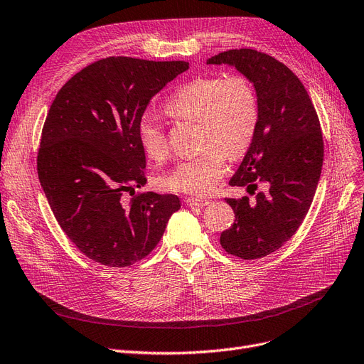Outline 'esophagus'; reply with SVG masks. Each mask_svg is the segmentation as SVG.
<instances>
[{
  "label": "esophagus",
  "mask_w": 364,
  "mask_h": 364,
  "mask_svg": "<svg viewBox=\"0 0 364 364\" xmlns=\"http://www.w3.org/2000/svg\"><path fill=\"white\" fill-rule=\"evenodd\" d=\"M185 203L188 206H191V208H203V206H208L209 205V200H206V198H198V197H188V198H185Z\"/></svg>",
  "instance_id": "1"
}]
</instances>
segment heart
<instances>
[{"instance_id": "obj_1", "label": "heart", "mask_w": 364, "mask_h": 364, "mask_svg": "<svg viewBox=\"0 0 364 364\" xmlns=\"http://www.w3.org/2000/svg\"><path fill=\"white\" fill-rule=\"evenodd\" d=\"M171 118L200 122L205 152L183 159L161 178L167 191L206 196L223 178L225 159L239 158L255 137L259 107L252 83L243 76H208L182 85L164 106ZM141 149L152 159L167 154V137L152 116L137 127Z\"/></svg>"}]
</instances>
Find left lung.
Segmentation results:
<instances>
[{"label":"left lung","mask_w":364,"mask_h":364,"mask_svg":"<svg viewBox=\"0 0 364 364\" xmlns=\"http://www.w3.org/2000/svg\"><path fill=\"white\" fill-rule=\"evenodd\" d=\"M208 64L235 67L254 85L258 98L257 133L230 185L248 186L250 194L257 181L269 186L254 198H227L236 220L220 242L242 259L266 257L296 235L311 208L324 158L318 114L299 77L273 56L231 49L209 58Z\"/></svg>","instance_id":"8db88e82"}]
</instances>
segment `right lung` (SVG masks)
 <instances>
[{
  "mask_svg": "<svg viewBox=\"0 0 364 364\" xmlns=\"http://www.w3.org/2000/svg\"><path fill=\"white\" fill-rule=\"evenodd\" d=\"M188 68L185 61L105 58L76 73L49 109L38 179L67 237L100 264L128 267L149 255L181 209L173 194L122 196L146 183L139 121L151 98Z\"/></svg>",
  "mask_w": 364,
  "mask_h": 364,
  "instance_id": "add662e5",
  "label": "right lung"
}]
</instances>
